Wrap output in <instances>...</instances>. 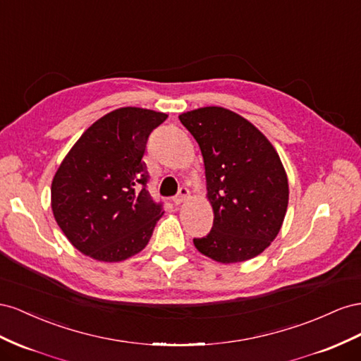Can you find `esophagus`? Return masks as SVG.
<instances>
[{"mask_svg":"<svg viewBox=\"0 0 361 361\" xmlns=\"http://www.w3.org/2000/svg\"><path fill=\"white\" fill-rule=\"evenodd\" d=\"M188 197H189V189H188L186 186H181V188L178 189V193L175 195L172 201H173L175 204H181Z\"/></svg>","mask_w":361,"mask_h":361,"instance_id":"esophagus-1","label":"esophagus"}]
</instances>
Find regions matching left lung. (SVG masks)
<instances>
[{
	"label": "left lung",
	"instance_id": "left-lung-1",
	"mask_svg": "<svg viewBox=\"0 0 361 361\" xmlns=\"http://www.w3.org/2000/svg\"><path fill=\"white\" fill-rule=\"evenodd\" d=\"M202 152L214 219L197 250L221 263L250 260L281 228L289 202L287 175L276 151L250 121L224 107L180 115Z\"/></svg>",
	"mask_w": 361,
	"mask_h": 361
}]
</instances>
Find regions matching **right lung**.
<instances>
[{
    "mask_svg": "<svg viewBox=\"0 0 361 361\" xmlns=\"http://www.w3.org/2000/svg\"><path fill=\"white\" fill-rule=\"evenodd\" d=\"M160 111L123 107L90 126L57 169L51 207L69 242L99 262H121L148 245L163 202L147 189L143 156Z\"/></svg>",
    "mask_w": 361,
    "mask_h": 361,
    "instance_id": "obj_1",
    "label": "right lung"
}]
</instances>
